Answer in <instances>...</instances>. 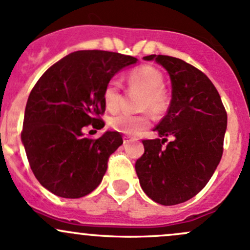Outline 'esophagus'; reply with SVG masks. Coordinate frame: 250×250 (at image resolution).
<instances>
[{"mask_svg": "<svg viewBox=\"0 0 250 250\" xmlns=\"http://www.w3.org/2000/svg\"><path fill=\"white\" fill-rule=\"evenodd\" d=\"M133 141H135V138H132V137H128V136H125V137H124V144L131 143V142H133Z\"/></svg>", "mask_w": 250, "mask_h": 250, "instance_id": "1", "label": "esophagus"}]
</instances>
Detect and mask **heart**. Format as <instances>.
Returning a JSON list of instances; mask_svg holds the SVG:
<instances>
[{"label":"heart","mask_w":250,"mask_h":250,"mask_svg":"<svg viewBox=\"0 0 250 250\" xmlns=\"http://www.w3.org/2000/svg\"><path fill=\"white\" fill-rule=\"evenodd\" d=\"M127 84L131 89L142 91L140 108L160 113L166 108V96L164 91L163 74L151 66L136 68L127 74ZM104 104L109 112H117L122 104L120 83L117 79H110L104 90ZM110 127L125 135L136 136L150 125L148 114L131 115L122 113L109 119Z\"/></svg>","instance_id":"b5f03b06"}]
</instances>
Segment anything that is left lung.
I'll return each mask as SVG.
<instances>
[{"label": "left lung", "instance_id": "left-lung-1", "mask_svg": "<svg viewBox=\"0 0 250 250\" xmlns=\"http://www.w3.org/2000/svg\"><path fill=\"white\" fill-rule=\"evenodd\" d=\"M168 73L172 99L154 131L163 140H144V154L136 161L143 191L164 206L183 203L206 187L223 155L228 115L219 92L203 72L181 59L144 56ZM166 137L174 141L163 146Z\"/></svg>", "mask_w": 250, "mask_h": 250}]
</instances>
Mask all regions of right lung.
<instances>
[{
    "label": "right lung",
    "mask_w": 250,
    "mask_h": 250,
    "mask_svg": "<svg viewBox=\"0 0 250 250\" xmlns=\"http://www.w3.org/2000/svg\"><path fill=\"white\" fill-rule=\"evenodd\" d=\"M133 56L104 50L68 54L44 72L25 108L21 142L33 174L42 187L65 199H79L96 189L107 171L108 158L123 144L117 131L97 140L84 136L104 123V90Z\"/></svg>",
    "instance_id": "obj_1"
}]
</instances>
